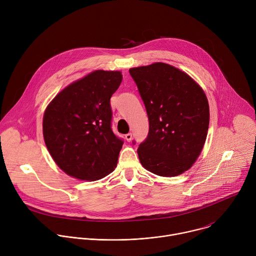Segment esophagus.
<instances>
[{
    "label": "esophagus",
    "mask_w": 256,
    "mask_h": 256,
    "mask_svg": "<svg viewBox=\"0 0 256 256\" xmlns=\"http://www.w3.org/2000/svg\"><path fill=\"white\" fill-rule=\"evenodd\" d=\"M132 132H128V134H126V140L128 142H130V140H132Z\"/></svg>",
    "instance_id": "34e87169"
}]
</instances>
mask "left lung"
<instances>
[{"instance_id": "obj_1", "label": "left lung", "mask_w": 256, "mask_h": 256, "mask_svg": "<svg viewBox=\"0 0 256 256\" xmlns=\"http://www.w3.org/2000/svg\"><path fill=\"white\" fill-rule=\"evenodd\" d=\"M130 74L149 118V134L138 149L142 165L164 177L184 173L206 138L210 108L204 92L186 72L164 62L132 68Z\"/></svg>"}]
</instances>
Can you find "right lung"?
<instances>
[{"label":"right lung","instance_id":"right-lung-1","mask_svg":"<svg viewBox=\"0 0 256 256\" xmlns=\"http://www.w3.org/2000/svg\"><path fill=\"white\" fill-rule=\"evenodd\" d=\"M118 70H94L60 92L44 116V138L56 165L81 180H98L116 167L124 140L112 130L110 98Z\"/></svg>","mask_w":256,"mask_h":256}]
</instances>
